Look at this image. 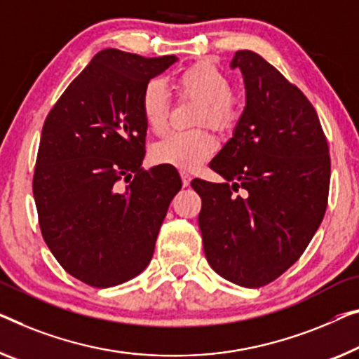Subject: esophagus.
Wrapping results in <instances>:
<instances>
[{
  "label": "esophagus",
  "instance_id": "1",
  "mask_svg": "<svg viewBox=\"0 0 359 359\" xmlns=\"http://www.w3.org/2000/svg\"><path fill=\"white\" fill-rule=\"evenodd\" d=\"M180 177H182V185L184 187H189L190 182H191V175L187 174V172H180Z\"/></svg>",
  "mask_w": 359,
  "mask_h": 359
}]
</instances>
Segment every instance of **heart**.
<instances>
[{
    "instance_id": "heart-1",
    "label": "heart",
    "mask_w": 359,
    "mask_h": 359,
    "mask_svg": "<svg viewBox=\"0 0 359 359\" xmlns=\"http://www.w3.org/2000/svg\"><path fill=\"white\" fill-rule=\"evenodd\" d=\"M179 87L187 95L201 100L198 121L208 122L219 130L235 126L240 108L231 90V80L214 64L201 61L187 67L179 76ZM143 121L153 133L164 132L169 117V95L161 80L153 79L143 87L140 96ZM216 151V140L205 128L174 132L151 147L153 163L175 169L194 170Z\"/></svg>"
}]
</instances>
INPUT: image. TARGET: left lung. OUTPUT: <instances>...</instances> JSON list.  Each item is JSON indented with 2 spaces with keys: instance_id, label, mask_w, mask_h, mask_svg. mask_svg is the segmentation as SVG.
<instances>
[{
  "instance_id": "8db88e82",
  "label": "left lung",
  "mask_w": 359,
  "mask_h": 359,
  "mask_svg": "<svg viewBox=\"0 0 359 359\" xmlns=\"http://www.w3.org/2000/svg\"><path fill=\"white\" fill-rule=\"evenodd\" d=\"M245 108L210 168L224 182L195 179L198 224L210 266L242 287L277 279L306 250L327 206L330 158L306 96L255 51H237Z\"/></svg>"
}]
</instances>
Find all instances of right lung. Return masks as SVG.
Instances as JSON below:
<instances>
[{
    "instance_id": "right-lung-1",
    "label": "right lung",
    "mask_w": 359,
    "mask_h": 359,
    "mask_svg": "<svg viewBox=\"0 0 359 359\" xmlns=\"http://www.w3.org/2000/svg\"><path fill=\"white\" fill-rule=\"evenodd\" d=\"M177 60L96 53L43 124L34 174L43 238L69 274L92 287L145 271L182 189L174 168L142 169V90Z\"/></svg>"
}]
</instances>
